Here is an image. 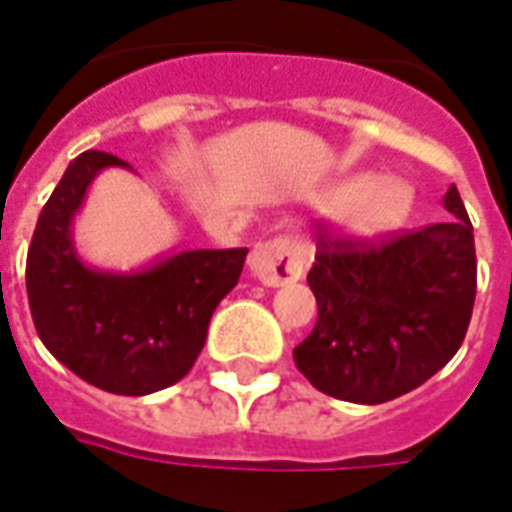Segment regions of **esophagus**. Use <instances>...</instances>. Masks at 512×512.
<instances>
[{
  "mask_svg": "<svg viewBox=\"0 0 512 512\" xmlns=\"http://www.w3.org/2000/svg\"><path fill=\"white\" fill-rule=\"evenodd\" d=\"M249 268L268 287L295 282V279H301L306 268L304 246L298 244L295 238L287 236L260 241L252 249V255H249Z\"/></svg>",
  "mask_w": 512,
  "mask_h": 512,
  "instance_id": "34e87169",
  "label": "esophagus"
}]
</instances>
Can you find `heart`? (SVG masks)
I'll list each match as a JSON object with an SVG mask.
<instances>
[{
	"mask_svg": "<svg viewBox=\"0 0 512 512\" xmlns=\"http://www.w3.org/2000/svg\"><path fill=\"white\" fill-rule=\"evenodd\" d=\"M344 225L355 236H382L391 233L410 217L412 192L407 184L396 179H372V176H352L339 181L331 192V203H347Z\"/></svg>",
	"mask_w": 512,
	"mask_h": 512,
	"instance_id": "obj_1",
	"label": "heart"
}]
</instances>
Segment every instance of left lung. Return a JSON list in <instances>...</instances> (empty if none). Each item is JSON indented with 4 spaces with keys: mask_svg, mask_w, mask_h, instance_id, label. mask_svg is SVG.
<instances>
[{
    "mask_svg": "<svg viewBox=\"0 0 512 512\" xmlns=\"http://www.w3.org/2000/svg\"><path fill=\"white\" fill-rule=\"evenodd\" d=\"M453 217L382 244L320 233L306 276L317 325L293 350L317 391L382 404L415 391L453 358L467 336L478 260L456 184L442 198Z\"/></svg>",
    "mask_w": 512,
    "mask_h": 512,
    "instance_id": "obj_1",
    "label": "left lung"
}]
</instances>
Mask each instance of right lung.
Here are the masks:
<instances>
[{"instance_id": "obj_1", "label": "right lung", "mask_w": 512, "mask_h": 512, "mask_svg": "<svg viewBox=\"0 0 512 512\" xmlns=\"http://www.w3.org/2000/svg\"><path fill=\"white\" fill-rule=\"evenodd\" d=\"M105 168H130L105 151L70 162L40 211L26 255L34 328L73 374L116 396L170 388L206 344L211 314L244 268L246 249H189L140 271L86 266L73 219Z\"/></svg>"}]
</instances>
